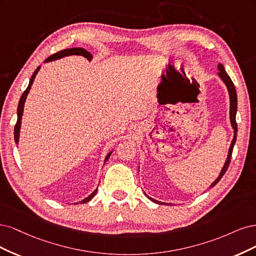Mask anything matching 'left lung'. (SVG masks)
<instances>
[{
    "instance_id": "left-lung-1",
    "label": "left lung",
    "mask_w": 256,
    "mask_h": 256,
    "mask_svg": "<svg viewBox=\"0 0 256 256\" xmlns=\"http://www.w3.org/2000/svg\"><path fill=\"white\" fill-rule=\"evenodd\" d=\"M218 76H220V78L222 80V82L226 84V88H228V94H230V124H232V128L234 130V137H233V140L232 142H230V149H228V158L224 162V168H222L221 172L219 176L216 178L215 182H214L210 187H214L215 186L219 180H221V178L224 176V173L226 172L228 168V164H230V156H232V152H233V148H234V144L236 142V136H237V123H236V112H237V94H236V89H235V86L233 84L232 80L230 78V76H228V73L226 72L224 70V67L222 66L221 64H218ZM149 199L155 203L158 204H166V203H162V202H160L158 200H154L152 199V198L148 196Z\"/></svg>"
}]
</instances>
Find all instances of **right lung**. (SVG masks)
I'll return each mask as SVG.
<instances>
[{
    "instance_id": "add662e5",
    "label": "right lung",
    "mask_w": 256,
    "mask_h": 256,
    "mask_svg": "<svg viewBox=\"0 0 256 256\" xmlns=\"http://www.w3.org/2000/svg\"><path fill=\"white\" fill-rule=\"evenodd\" d=\"M70 55H80V56L85 57V58H87L88 60H92V55L90 54L88 51H86L85 48H66V50L60 51V52H57V53H55V54H53V55H51V56H48V58L44 60V62L60 60V58H62V57H64V56H70ZM39 69H40V67H38V68L35 70L34 74H32L30 80V83H28V88H26V90H24V92L22 94V96H21V98H20V101H19V104H18V112H17V114H18V120H17V123H16V126H14V142H16V144L19 142L20 128H21V120H22V114H23L24 103H26V96H28V92H30V87H32V82H34V80H35V78H36V76H37V73H38ZM112 153V151L110 152L108 154L106 155L104 164H105L107 160H108V158H110V156ZM96 192H98V189H96V190H94L92 194H89L87 198H85V199H84L83 201H82V203H86V202L92 200V198L96 196Z\"/></svg>"
}]
</instances>
